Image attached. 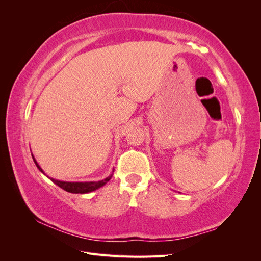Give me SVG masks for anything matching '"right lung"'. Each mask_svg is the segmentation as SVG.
Here are the masks:
<instances>
[{"instance_id":"1","label":"right lung","mask_w":261,"mask_h":261,"mask_svg":"<svg viewBox=\"0 0 261 261\" xmlns=\"http://www.w3.org/2000/svg\"><path fill=\"white\" fill-rule=\"evenodd\" d=\"M33 155V159H34V162L35 164L37 165V168L39 169V171H40L41 173H43V174L49 177L48 175L45 174L44 171L40 168V165L38 164V162L36 161L34 154ZM114 172V170H113ZM113 175V173L111 175H109L107 178L102 179V180H98V181H65V180H59V179H55V178H52V177H49L53 183L55 185H58L59 187H61L62 189H64V191L68 192V193H72V194H87V193H91L93 191H96V189L105 186L108 181L111 179Z\"/></svg>"}]
</instances>
